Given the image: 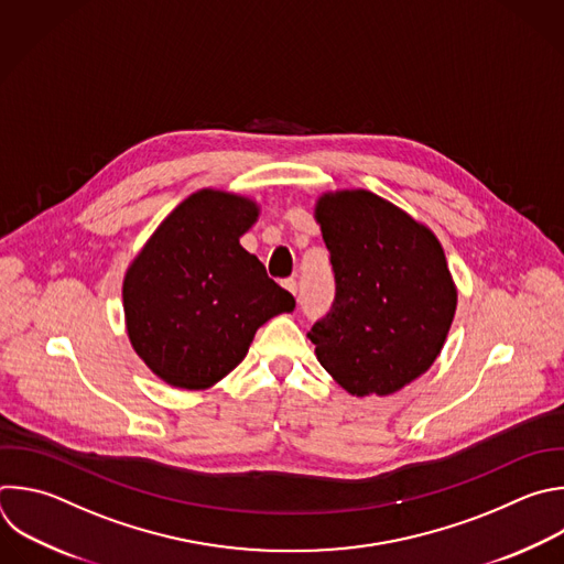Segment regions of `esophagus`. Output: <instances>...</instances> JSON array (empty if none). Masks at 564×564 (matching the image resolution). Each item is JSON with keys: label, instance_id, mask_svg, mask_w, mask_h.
I'll use <instances>...</instances> for the list:
<instances>
[{"label": "esophagus", "instance_id": "34e87169", "mask_svg": "<svg viewBox=\"0 0 564 564\" xmlns=\"http://www.w3.org/2000/svg\"><path fill=\"white\" fill-rule=\"evenodd\" d=\"M283 288H285L290 294H294V296H296V292H299L296 279H285V281H283Z\"/></svg>", "mask_w": 564, "mask_h": 564}]
</instances>
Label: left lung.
Instances as JSON below:
<instances>
[{
  "instance_id": "8db88e82",
  "label": "left lung",
  "mask_w": 564,
  "mask_h": 564,
  "mask_svg": "<svg viewBox=\"0 0 564 564\" xmlns=\"http://www.w3.org/2000/svg\"><path fill=\"white\" fill-rule=\"evenodd\" d=\"M314 219L332 257L336 299L307 338L351 397H390L438 358L458 290L438 237L362 187L323 193Z\"/></svg>"
}]
</instances>
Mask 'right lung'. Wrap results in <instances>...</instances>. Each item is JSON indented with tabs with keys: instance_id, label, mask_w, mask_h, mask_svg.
<instances>
[{
	"instance_id": "right-lung-1",
	"label": "right lung",
	"mask_w": 564,
	"mask_h": 564,
	"mask_svg": "<svg viewBox=\"0 0 564 564\" xmlns=\"http://www.w3.org/2000/svg\"><path fill=\"white\" fill-rule=\"evenodd\" d=\"M259 215L248 195L202 187L130 261L121 288L128 340L165 386H217L265 321L294 310L292 294L239 243Z\"/></svg>"
}]
</instances>
